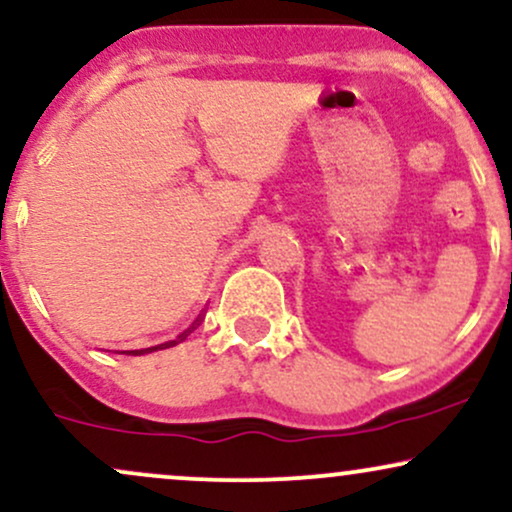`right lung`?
Here are the masks:
<instances>
[{"instance_id": "right-lung-1", "label": "right lung", "mask_w": 512, "mask_h": 512, "mask_svg": "<svg viewBox=\"0 0 512 512\" xmlns=\"http://www.w3.org/2000/svg\"><path fill=\"white\" fill-rule=\"evenodd\" d=\"M187 334H190V330H187V332H182L180 337L175 339V342H166V344H161V346H163V349H166V346H175V344H178V342H182V339H185ZM161 346H154V349H139V351H129V354H132V356H139V354H149V351H156V349H161Z\"/></svg>"}]
</instances>
